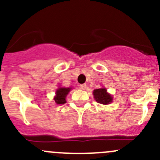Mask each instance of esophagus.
<instances>
[{"label":"esophagus","instance_id":"34e87169","mask_svg":"<svg viewBox=\"0 0 160 160\" xmlns=\"http://www.w3.org/2000/svg\"><path fill=\"white\" fill-rule=\"evenodd\" d=\"M80 88L81 90H86L87 88V85L86 84H81L80 85Z\"/></svg>","mask_w":160,"mask_h":160}]
</instances>
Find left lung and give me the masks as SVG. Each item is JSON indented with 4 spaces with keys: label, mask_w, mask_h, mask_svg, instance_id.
Segmentation results:
<instances>
[{
    "label": "left lung",
    "mask_w": 160,
    "mask_h": 160,
    "mask_svg": "<svg viewBox=\"0 0 160 160\" xmlns=\"http://www.w3.org/2000/svg\"><path fill=\"white\" fill-rule=\"evenodd\" d=\"M95 101L101 104H108L112 102V96L107 92V89L104 88L96 89L93 92Z\"/></svg>",
    "instance_id": "left-lung-1"
}]
</instances>
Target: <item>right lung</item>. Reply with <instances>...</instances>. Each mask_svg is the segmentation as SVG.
I'll return each instance as SVG.
<instances>
[{"label": "right lung", "mask_w": 160, "mask_h": 160, "mask_svg": "<svg viewBox=\"0 0 160 160\" xmlns=\"http://www.w3.org/2000/svg\"><path fill=\"white\" fill-rule=\"evenodd\" d=\"M71 88H59L56 91V96L54 97L55 102L57 104H65L66 98L69 92L70 91Z\"/></svg>", "instance_id": "right-lung-1"}]
</instances>
